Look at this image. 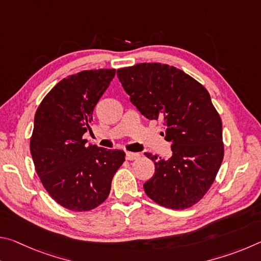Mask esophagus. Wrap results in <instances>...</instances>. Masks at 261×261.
<instances>
[{"mask_svg": "<svg viewBox=\"0 0 261 261\" xmlns=\"http://www.w3.org/2000/svg\"><path fill=\"white\" fill-rule=\"evenodd\" d=\"M140 155L138 153H132V152H126L125 153V158L127 160H136V159H138Z\"/></svg>", "mask_w": 261, "mask_h": 261, "instance_id": "obj_1", "label": "esophagus"}]
</instances>
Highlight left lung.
<instances>
[{
  "label": "left lung",
  "instance_id": "left-lung-1",
  "mask_svg": "<svg viewBox=\"0 0 261 261\" xmlns=\"http://www.w3.org/2000/svg\"><path fill=\"white\" fill-rule=\"evenodd\" d=\"M117 77L141 115L163 122L171 143L169 159L145 153L155 166L145 192L167 208L191 207L208 191L223 160L222 122L210 93L168 64L139 63L118 69Z\"/></svg>",
  "mask_w": 261,
  "mask_h": 261
}]
</instances>
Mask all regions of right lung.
<instances>
[{
  "instance_id": "obj_1",
  "label": "right lung",
  "mask_w": 261,
  "mask_h": 261,
  "mask_svg": "<svg viewBox=\"0 0 261 261\" xmlns=\"http://www.w3.org/2000/svg\"><path fill=\"white\" fill-rule=\"evenodd\" d=\"M115 72L90 70L62 79L35 113L30 143L35 170L53 199L70 211H90L102 204L125 159L121 149L86 145L83 139Z\"/></svg>"
}]
</instances>
